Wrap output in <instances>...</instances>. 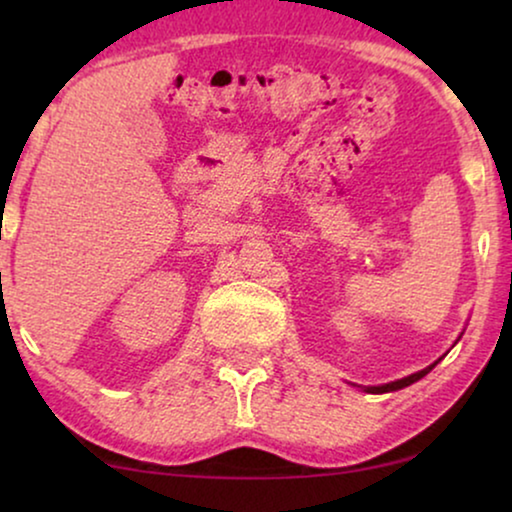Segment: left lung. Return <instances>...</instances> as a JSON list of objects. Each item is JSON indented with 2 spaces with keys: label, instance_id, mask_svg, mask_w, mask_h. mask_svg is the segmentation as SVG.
<instances>
[{
  "label": "left lung",
  "instance_id": "8db88e82",
  "mask_svg": "<svg viewBox=\"0 0 512 512\" xmlns=\"http://www.w3.org/2000/svg\"><path fill=\"white\" fill-rule=\"evenodd\" d=\"M438 361H440V359H438ZM438 361H436V363H438ZM436 363H431L429 368L419 370V373H412V375H408V377H403V380H396V382H389V384H380V387H366V391H368V394H387V391H398V389H403V387H410L412 382L422 380V377H424L426 373H431Z\"/></svg>",
  "mask_w": 512,
  "mask_h": 512
}]
</instances>
